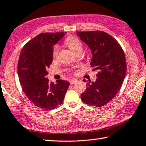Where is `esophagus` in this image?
<instances>
[{"label":"esophagus","instance_id":"1","mask_svg":"<svg viewBox=\"0 0 146 146\" xmlns=\"http://www.w3.org/2000/svg\"><path fill=\"white\" fill-rule=\"evenodd\" d=\"M76 82V80H75V79H72V80H70V84L71 85H72V84H75Z\"/></svg>","mask_w":146,"mask_h":146}]
</instances>
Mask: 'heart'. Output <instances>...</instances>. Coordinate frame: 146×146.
I'll return each instance as SVG.
<instances>
[{
	"label": "heart",
	"mask_w": 146,
	"mask_h": 146,
	"mask_svg": "<svg viewBox=\"0 0 146 146\" xmlns=\"http://www.w3.org/2000/svg\"><path fill=\"white\" fill-rule=\"evenodd\" d=\"M65 44L67 45L70 49L74 54L78 51H82L83 45L79 39L75 36H68L65 39ZM59 52V46L58 45H55L52 51V57L53 59H55L57 57V55Z\"/></svg>",
	"instance_id": "b5f03b06"
}]
</instances>
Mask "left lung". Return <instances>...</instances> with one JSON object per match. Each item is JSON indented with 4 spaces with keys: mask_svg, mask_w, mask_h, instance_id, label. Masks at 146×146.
<instances>
[{
    "mask_svg": "<svg viewBox=\"0 0 146 146\" xmlns=\"http://www.w3.org/2000/svg\"><path fill=\"white\" fill-rule=\"evenodd\" d=\"M77 35L91 50V65L98 70L94 82H87L82 102L90 106L103 107L117 94L126 73V61L120 44L110 34L100 31L77 32Z\"/></svg>",
    "mask_w": 146,
    "mask_h": 146,
    "instance_id": "1",
    "label": "left lung"
}]
</instances>
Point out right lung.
I'll use <instances>...</instances> for the list:
<instances>
[{
	"mask_svg": "<svg viewBox=\"0 0 146 146\" xmlns=\"http://www.w3.org/2000/svg\"><path fill=\"white\" fill-rule=\"evenodd\" d=\"M64 35V32L38 34L25 44L18 59V74L23 91L34 105L44 110L61 105L70 86L62 80L56 84L49 83L46 78L54 46Z\"/></svg>",
	"mask_w": 146,
	"mask_h": 146,
	"instance_id": "right-lung-1",
	"label": "right lung"
}]
</instances>
